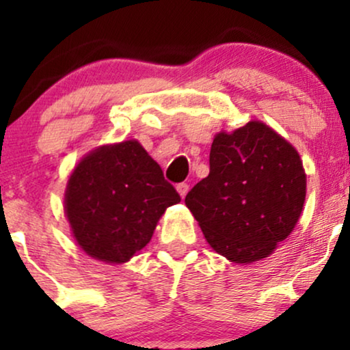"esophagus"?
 I'll return each instance as SVG.
<instances>
[{"mask_svg":"<svg viewBox=\"0 0 350 350\" xmlns=\"http://www.w3.org/2000/svg\"><path fill=\"white\" fill-rule=\"evenodd\" d=\"M176 189H178V192H179V196L180 198H186V194L189 192V186L186 183H180V184H178V186H176Z\"/></svg>","mask_w":350,"mask_h":350,"instance_id":"obj_1","label":"esophagus"}]
</instances>
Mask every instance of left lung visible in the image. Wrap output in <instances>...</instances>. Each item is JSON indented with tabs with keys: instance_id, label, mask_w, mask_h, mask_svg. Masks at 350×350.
I'll return each instance as SVG.
<instances>
[{
	"instance_id": "obj_1",
	"label": "left lung",
	"mask_w": 350,
	"mask_h": 350,
	"mask_svg": "<svg viewBox=\"0 0 350 350\" xmlns=\"http://www.w3.org/2000/svg\"><path fill=\"white\" fill-rule=\"evenodd\" d=\"M211 172L186 196V206L217 253L253 263L275 252L298 222L306 174L298 151L262 122L220 131Z\"/></svg>"
}]
</instances>
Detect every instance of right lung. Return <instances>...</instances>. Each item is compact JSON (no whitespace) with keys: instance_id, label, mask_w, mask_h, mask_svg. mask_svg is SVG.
Listing matches in <instances>:
<instances>
[{"instance_id":"add662e5","label":"right lung","mask_w":350,"mask_h":350,"mask_svg":"<svg viewBox=\"0 0 350 350\" xmlns=\"http://www.w3.org/2000/svg\"><path fill=\"white\" fill-rule=\"evenodd\" d=\"M180 202L159 164L135 139L100 146L72 172L66 189L72 234L92 258L124 263L150 242L159 217Z\"/></svg>"}]
</instances>
